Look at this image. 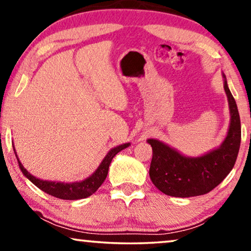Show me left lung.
Returning a JSON list of instances; mask_svg holds the SVG:
<instances>
[{
	"instance_id": "8db88e82",
	"label": "left lung",
	"mask_w": 251,
	"mask_h": 251,
	"mask_svg": "<svg viewBox=\"0 0 251 251\" xmlns=\"http://www.w3.org/2000/svg\"><path fill=\"white\" fill-rule=\"evenodd\" d=\"M223 82L231 118L226 137L220 147L202 156L189 157L159 140H147L152 147L150 178L165 195L178 198L206 195L216 188L234 167L241 142V123L224 74Z\"/></svg>"
}]
</instances>
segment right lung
Instances as JSON below:
<instances>
[{
    "label": "right lung",
    "mask_w": 251,
    "mask_h": 251,
    "mask_svg": "<svg viewBox=\"0 0 251 251\" xmlns=\"http://www.w3.org/2000/svg\"><path fill=\"white\" fill-rule=\"evenodd\" d=\"M129 146L130 143H124V144H121V146L112 148V149L109 150V152L105 154L103 160L101 161V164L99 165V167L97 169H95L93 174L90 175L87 178L83 179V181L72 182V183L44 181V179L35 177V176L31 175L20 162L18 156H17L15 146H13V151H15L16 153L17 160H18L19 168L21 169V172H23L24 175L26 176V177L29 179L33 184L36 185L38 189H41L42 191L48 193V195L59 198V199L78 200V199H84V198L92 196L99 188H100L102 183L104 182L105 177H107L109 166H110L112 158H114L119 151L126 149V148Z\"/></svg>",
    "instance_id": "obj_1"
}]
</instances>
